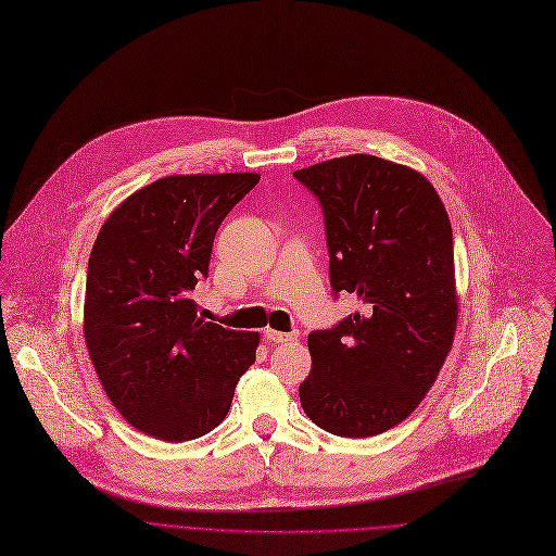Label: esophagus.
Listing matches in <instances>:
<instances>
[{
    "label": "esophagus",
    "instance_id": "obj_1",
    "mask_svg": "<svg viewBox=\"0 0 556 556\" xmlns=\"http://www.w3.org/2000/svg\"><path fill=\"white\" fill-rule=\"evenodd\" d=\"M264 337L268 341H275V343H294L299 339L296 332H279V330H273V328H266Z\"/></svg>",
    "mask_w": 556,
    "mask_h": 556
}]
</instances>
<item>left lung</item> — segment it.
Segmentation results:
<instances>
[{"label":"left lung","instance_id":"1","mask_svg":"<svg viewBox=\"0 0 556 556\" xmlns=\"http://www.w3.org/2000/svg\"><path fill=\"white\" fill-rule=\"evenodd\" d=\"M324 208L334 292L364 313L308 337L301 408L339 437H375L408 419L439 377L457 332L452 226L415 168L345 155L294 170Z\"/></svg>","mask_w":556,"mask_h":556}]
</instances>
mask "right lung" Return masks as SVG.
Masks as SVG:
<instances>
[{"instance_id": "1", "label": "right lung", "mask_w": 556, "mask_h": 556, "mask_svg": "<svg viewBox=\"0 0 556 556\" xmlns=\"http://www.w3.org/2000/svg\"><path fill=\"white\" fill-rule=\"evenodd\" d=\"M257 173L170 175L126 197L88 260L84 341L113 406L137 430L190 441L217 428L260 332L197 317L219 224Z\"/></svg>"}]
</instances>
